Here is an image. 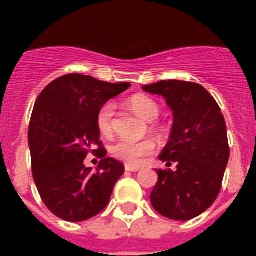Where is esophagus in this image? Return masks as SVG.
I'll return each mask as SVG.
<instances>
[{"label":"esophagus","instance_id":"1","mask_svg":"<svg viewBox=\"0 0 256 256\" xmlns=\"http://www.w3.org/2000/svg\"><path fill=\"white\" fill-rule=\"evenodd\" d=\"M124 170L136 172V171H140V168H138V166H132V164H124Z\"/></svg>","mask_w":256,"mask_h":256}]
</instances>
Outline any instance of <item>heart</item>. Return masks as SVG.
<instances>
[{"label":"heart","instance_id":"b5f03b06","mask_svg":"<svg viewBox=\"0 0 256 256\" xmlns=\"http://www.w3.org/2000/svg\"><path fill=\"white\" fill-rule=\"evenodd\" d=\"M128 106L136 116H140L142 120H148V122L156 120L160 116V106L148 96H132L128 100ZM114 112H116L114 104L108 102L100 108V112L96 114L98 130H100V136H106V138L112 136V132H114ZM154 148H156V144L152 140H118L110 146V152L116 160H122L126 164L138 166L144 162L146 156L152 154Z\"/></svg>","mask_w":256,"mask_h":256}]
</instances>
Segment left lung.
I'll return each mask as SVG.
<instances>
[{
	"label": "left lung",
	"mask_w": 256,
	"mask_h": 256,
	"mask_svg": "<svg viewBox=\"0 0 256 256\" xmlns=\"http://www.w3.org/2000/svg\"><path fill=\"white\" fill-rule=\"evenodd\" d=\"M142 88L164 96L174 118L160 160L176 168L156 170L150 200L166 218L190 220L215 202L222 187L230 158L226 122L216 100L198 84L170 80Z\"/></svg>",
	"instance_id": "left-lung-1"
}]
</instances>
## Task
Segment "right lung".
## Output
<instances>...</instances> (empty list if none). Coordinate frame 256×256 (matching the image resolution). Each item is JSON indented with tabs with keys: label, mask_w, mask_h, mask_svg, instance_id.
Listing matches in <instances>:
<instances>
[{
	"label": "right lung",
	"mask_w": 256,
	"mask_h": 256,
	"mask_svg": "<svg viewBox=\"0 0 256 256\" xmlns=\"http://www.w3.org/2000/svg\"><path fill=\"white\" fill-rule=\"evenodd\" d=\"M130 86L66 74L50 82L36 100L29 124L33 178L44 203L58 218L82 222L108 206L124 166L106 158L96 114ZM94 144L100 146L93 152L100 151L101 158L96 170L83 164Z\"/></svg>",
	"instance_id": "1"
}]
</instances>
